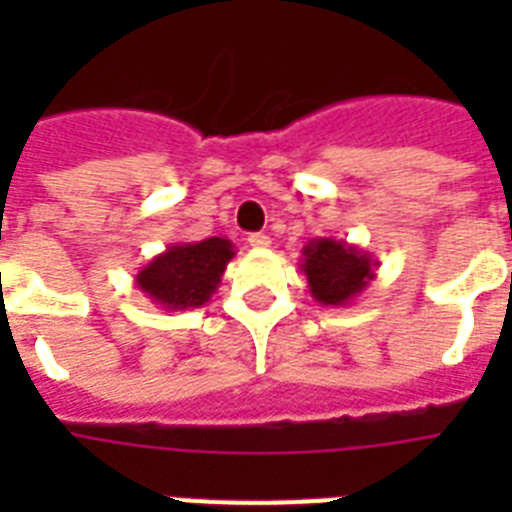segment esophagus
Here are the masks:
<instances>
[{"label": "esophagus", "mask_w": 512, "mask_h": 512, "mask_svg": "<svg viewBox=\"0 0 512 512\" xmlns=\"http://www.w3.org/2000/svg\"><path fill=\"white\" fill-rule=\"evenodd\" d=\"M247 244L252 249H268L271 247V236H265V233H249Z\"/></svg>", "instance_id": "obj_1"}]
</instances>
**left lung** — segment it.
Wrapping results in <instances>:
<instances>
[{
    "mask_svg": "<svg viewBox=\"0 0 512 512\" xmlns=\"http://www.w3.org/2000/svg\"><path fill=\"white\" fill-rule=\"evenodd\" d=\"M374 260L366 249L342 239H311L303 247L300 271L308 279V292L319 305L348 308L374 281Z\"/></svg>",
    "mask_w": 512,
    "mask_h": 512,
    "instance_id": "obj_1",
    "label": "left lung"
}]
</instances>
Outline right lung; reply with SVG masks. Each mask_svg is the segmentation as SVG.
I'll return each mask as SVG.
<instances>
[{"instance_id":"add662e5","label":"right lung","mask_w":512,"mask_h":512,"mask_svg":"<svg viewBox=\"0 0 512 512\" xmlns=\"http://www.w3.org/2000/svg\"><path fill=\"white\" fill-rule=\"evenodd\" d=\"M236 249L223 236L177 241L135 273V287L162 311H191L209 303Z\"/></svg>"}]
</instances>
